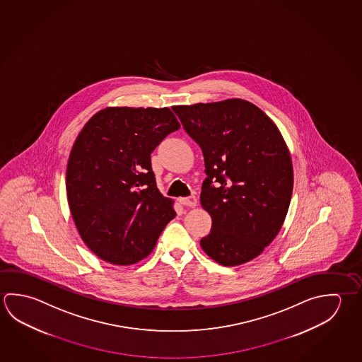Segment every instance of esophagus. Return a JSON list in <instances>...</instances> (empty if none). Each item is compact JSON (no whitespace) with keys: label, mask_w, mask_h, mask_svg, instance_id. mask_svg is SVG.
Instances as JSON below:
<instances>
[{"label":"esophagus","mask_w":362,"mask_h":362,"mask_svg":"<svg viewBox=\"0 0 362 362\" xmlns=\"http://www.w3.org/2000/svg\"><path fill=\"white\" fill-rule=\"evenodd\" d=\"M179 202L182 203L183 206H188V207H196L197 206V198L194 196L184 197L180 198Z\"/></svg>","instance_id":"esophagus-1"}]
</instances>
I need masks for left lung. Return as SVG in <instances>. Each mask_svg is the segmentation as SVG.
Wrapping results in <instances>:
<instances>
[{
  "label": "left lung",
  "instance_id": "left-lung-1",
  "mask_svg": "<svg viewBox=\"0 0 362 362\" xmlns=\"http://www.w3.org/2000/svg\"><path fill=\"white\" fill-rule=\"evenodd\" d=\"M173 110L204 158L201 204L212 226L201 247L222 266L254 259L279 234L291 201L293 170L282 134L243 99Z\"/></svg>",
  "mask_w": 362,
  "mask_h": 362
}]
</instances>
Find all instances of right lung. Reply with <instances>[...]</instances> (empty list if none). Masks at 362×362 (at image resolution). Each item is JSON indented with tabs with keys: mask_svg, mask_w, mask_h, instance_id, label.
Returning a JSON list of instances; mask_svg holds the SVG:
<instances>
[{
	"mask_svg": "<svg viewBox=\"0 0 362 362\" xmlns=\"http://www.w3.org/2000/svg\"><path fill=\"white\" fill-rule=\"evenodd\" d=\"M180 127L169 108H105L71 150L66 189L78 234L103 260L129 266L153 252L175 217L156 187L151 153Z\"/></svg>",
	"mask_w": 362,
	"mask_h": 362,
	"instance_id": "add662e5",
	"label": "right lung"
}]
</instances>
